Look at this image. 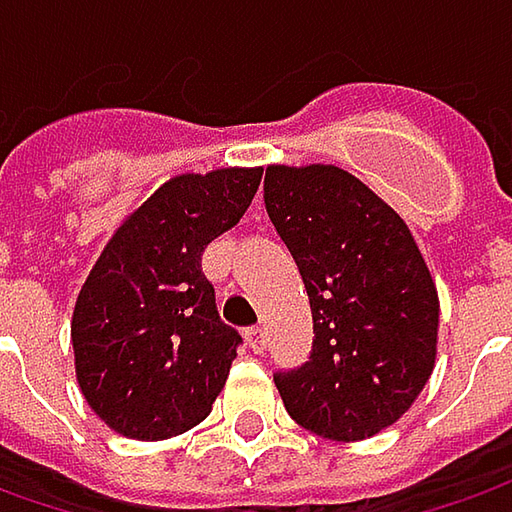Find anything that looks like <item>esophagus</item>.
<instances>
[{
	"label": "esophagus",
	"instance_id": "esophagus-1",
	"mask_svg": "<svg viewBox=\"0 0 512 512\" xmlns=\"http://www.w3.org/2000/svg\"><path fill=\"white\" fill-rule=\"evenodd\" d=\"M247 344H250V350H253V353H262V350H265V344H267L265 327H262V325L250 327V330H247Z\"/></svg>",
	"mask_w": 512,
	"mask_h": 512
}]
</instances>
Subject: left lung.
Segmentation results:
<instances>
[{"mask_svg": "<svg viewBox=\"0 0 512 512\" xmlns=\"http://www.w3.org/2000/svg\"><path fill=\"white\" fill-rule=\"evenodd\" d=\"M265 207L293 253L313 350L273 382L290 419L333 442L399 422L436 364L439 293L404 219L336 165L265 170Z\"/></svg>", "mask_w": 512, "mask_h": 512, "instance_id": "8db88e82", "label": "left lung"}]
</instances>
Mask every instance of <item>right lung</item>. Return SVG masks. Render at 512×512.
I'll use <instances>...</instances> for the list:
<instances>
[{"mask_svg": "<svg viewBox=\"0 0 512 512\" xmlns=\"http://www.w3.org/2000/svg\"><path fill=\"white\" fill-rule=\"evenodd\" d=\"M262 168L173 176L113 230L76 296V382L110 430L162 442L205 422L242 336L219 319L205 247L253 202Z\"/></svg>", "mask_w": 512, "mask_h": 512, "instance_id": "right-lung-1", "label": "right lung"}]
</instances>
